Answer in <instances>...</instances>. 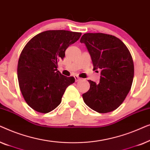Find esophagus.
<instances>
[{"mask_svg":"<svg viewBox=\"0 0 150 150\" xmlns=\"http://www.w3.org/2000/svg\"><path fill=\"white\" fill-rule=\"evenodd\" d=\"M74 78H75V81L76 82H78V81H80L81 80V79L80 77H79L78 76H74Z\"/></svg>","mask_w":150,"mask_h":150,"instance_id":"esophagus-1","label":"esophagus"}]
</instances>
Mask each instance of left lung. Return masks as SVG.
Wrapping results in <instances>:
<instances>
[{"mask_svg": "<svg viewBox=\"0 0 150 150\" xmlns=\"http://www.w3.org/2000/svg\"><path fill=\"white\" fill-rule=\"evenodd\" d=\"M89 51L93 69H101L100 83L88 81L90 89L83 94L85 103L95 111L115 110L130 91L134 78V63L130 51L111 35L85 33L80 41Z\"/></svg>", "mask_w": 150, "mask_h": 150, "instance_id": "left-lung-1", "label": "left lung"}]
</instances>
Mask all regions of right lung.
Listing matches in <instances>:
<instances>
[{"mask_svg": "<svg viewBox=\"0 0 150 150\" xmlns=\"http://www.w3.org/2000/svg\"><path fill=\"white\" fill-rule=\"evenodd\" d=\"M81 33L65 30H46L33 37L24 46L18 63L21 93L30 108L47 113L61 102L65 89L75 82L57 70V62L65 50L79 40Z\"/></svg>", "mask_w": 150, "mask_h": 150, "instance_id": "1", "label": "right lung"}]
</instances>
